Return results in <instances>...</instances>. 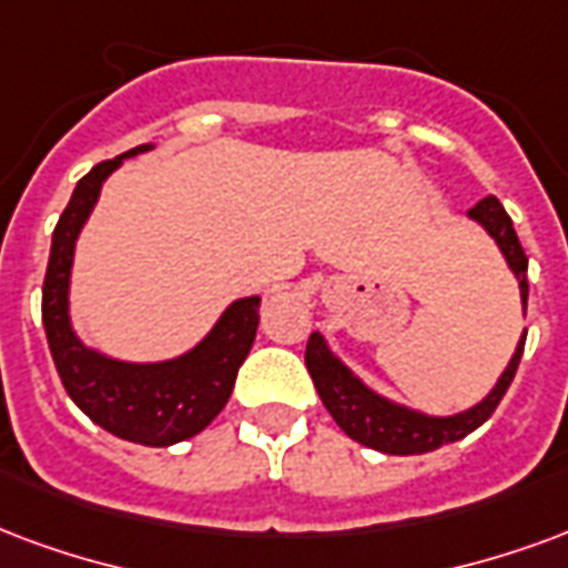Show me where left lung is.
Wrapping results in <instances>:
<instances>
[{"mask_svg": "<svg viewBox=\"0 0 568 568\" xmlns=\"http://www.w3.org/2000/svg\"><path fill=\"white\" fill-rule=\"evenodd\" d=\"M466 216L476 220L497 241L499 252L506 255V264L518 276L520 301H524V313H527V292H530V285H527V255H524V246H520L518 234H515V225L508 220L506 207L494 195H487ZM524 343H527V331H524V337H520L515 355L508 361V367L503 369V376H499L497 385L490 388L485 400L476 403L466 413L445 415V418H439V415H424L418 409L400 406V403H390L388 397L369 390L327 348L322 334L310 337L304 358L318 397L325 403L327 413L334 415V422L343 427V434L352 436L355 443L367 445V448H376L382 455H424V452H434L439 445L464 439L466 434H473L476 427H481L494 415L499 400L506 397L515 373H518Z\"/></svg>", "mask_w": 568, "mask_h": 568, "instance_id": "obj_1", "label": "left lung"}]
</instances>
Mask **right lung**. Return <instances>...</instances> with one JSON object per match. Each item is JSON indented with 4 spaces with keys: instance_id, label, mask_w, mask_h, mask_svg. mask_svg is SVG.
Returning <instances> with one entry per match:
<instances>
[{
    "instance_id": "right-lung-1",
    "label": "right lung",
    "mask_w": 568,
    "mask_h": 568,
    "mask_svg": "<svg viewBox=\"0 0 568 568\" xmlns=\"http://www.w3.org/2000/svg\"><path fill=\"white\" fill-rule=\"evenodd\" d=\"M150 146L153 144H141L116 159L99 162L87 178L78 180L69 207L62 210L53 229L41 292V318L57 373L71 400L81 406V413L120 439L165 448L201 434L229 403L237 369L255 339L262 297L234 301L199 346L171 361H116L78 339L69 318L74 243L83 222L90 220L104 180L123 165V159L144 153Z\"/></svg>"
}]
</instances>
